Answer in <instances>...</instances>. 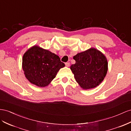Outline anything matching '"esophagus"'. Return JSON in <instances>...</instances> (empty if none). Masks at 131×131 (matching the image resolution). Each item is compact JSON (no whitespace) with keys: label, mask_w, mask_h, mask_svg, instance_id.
Here are the masks:
<instances>
[{"label":"esophagus","mask_w":131,"mask_h":131,"mask_svg":"<svg viewBox=\"0 0 131 131\" xmlns=\"http://www.w3.org/2000/svg\"><path fill=\"white\" fill-rule=\"evenodd\" d=\"M65 64H66V67H69V66H70V63H69V62H68L66 63H65Z\"/></svg>","instance_id":"esophagus-1"}]
</instances>
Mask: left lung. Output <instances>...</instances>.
<instances>
[{
	"instance_id": "1",
	"label": "left lung",
	"mask_w": 131,
	"mask_h": 131,
	"mask_svg": "<svg viewBox=\"0 0 131 131\" xmlns=\"http://www.w3.org/2000/svg\"><path fill=\"white\" fill-rule=\"evenodd\" d=\"M73 59L75 63L70 68L80 86L87 90L99 85L108 70L106 56L97 49L90 48L77 53Z\"/></svg>"
}]
</instances>
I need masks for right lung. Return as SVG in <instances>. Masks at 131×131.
Listing matches in <instances>:
<instances>
[{
  "label": "right lung",
  "instance_id": "right-lung-1",
  "mask_svg": "<svg viewBox=\"0 0 131 131\" xmlns=\"http://www.w3.org/2000/svg\"><path fill=\"white\" fill-rule=\"evenodd\" d=\"M64 67L58 56L37 45L28 49L23 57L22 68L25 77L38 87L48 86Z\"/></svg>",
  "mask_w": 131,
  "mask_h": 131
}]
</instances>
